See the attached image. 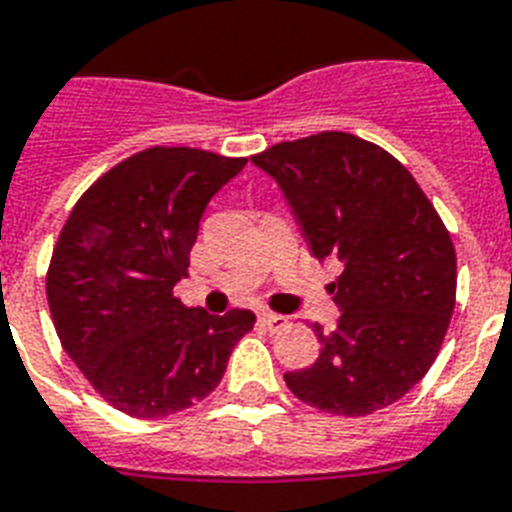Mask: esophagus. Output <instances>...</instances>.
<instances>
[{
  "mask_svg": "<svg viewBox=\"0 0 512 512\" xmlns=\"http://www.w3.org/2000/svg\"><path fill=\"white\" fill-rule=\"evenodd\" d=\"M260 322H263L268 330H281L289 325V317L276 315V312H260Z\"/></svg>",
  "mask_w": 512,
  "mask_h": 512,
  "instance_id": "esophagus-1",
  "label": "esophagus"
}]
</instances>
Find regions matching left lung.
<instances>
[{"label": "left lung", "instance_id": "1", "mask_svg": "<svg viewBox=\"0 0 512 512\" xmlns=\"http://www.w3.org/2000/svg\"><path fill=\"white\" fill-rule=\"evenodd\" d=\"M289 200L317 260L343 273L341 309L317 362L283 380L299 401L367 416L427 375L455 307V249L422 187L388 150L349 132H320L252 156Z\"/></svg>", "mask_w": 512, "mask_h": 512}]
</instances>
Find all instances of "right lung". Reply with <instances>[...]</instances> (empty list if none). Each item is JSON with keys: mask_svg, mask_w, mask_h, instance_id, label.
I'll return each instance as SVG.
<instances>
[{"mask_svg": "<svg viewBox=\"0 0 512 512\" xmlns=\"http://www.w3.org/2000/svg\"><path fill=\"white\" fill-rule=\"evenodd\" d=\"M247 158L197 148H148L90 184L46 273L57 336L106 403L161 419L203 401L221 382L249 309L208 315L184 307L174 286L210 197Z\"/></svg>", "mask_w": 512, "mask_h": 512, "instance_id": "add662e5", "label": "right lung"}]
</instances>
